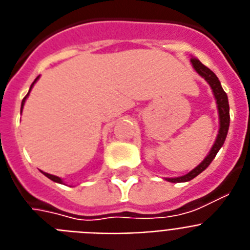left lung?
<instances>
[{
  "label": "left lung",
  "mask_w": 250,
  "mask_h": 250,
  "mask_svg": "<svg viewBox=\"0 0 250 250\" xmlns=\"http://www.w3.org/2000/svg\"><path fill=\"white\" fill-rule=\"evenodd\" d=\"M190 63H192L193 68L196 70V72L202 76L203 79L206 80L208 85L211 86V89H212L213 96H215L216 99V104H217V110H219V119H220V128H219V133H217V137H216V141L213 144L212 148L209 150L208 155H207L203 161L201 163L198 167H196L193 170H190L189 173L186 174V175H182V177H177V178H167V182H171V183H183V182H189L192 180L193 178H196L198 174L202 173L207 167H208L212 160L215 159L216 154L219 152L220 148L222 147V145L225 142V138L228 136V131H229V125H230V113H229V100H228V95L222 89L221 83L219 81L217 76H216L215 73L212 71L209 70L208 67H206L205 64H202L200 61L197 60V58L192 57L190 58Z\"/></svg>",
  "instance_id": "8db88e82"
}]
</instances>
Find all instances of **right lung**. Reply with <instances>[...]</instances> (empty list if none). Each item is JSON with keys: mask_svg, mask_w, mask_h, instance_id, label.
Segmentation results:
<instances>
[{"mask_svg": "<svg viewBox=\"0 0 250 250\" xmlns=\"http://www.w3.org/2000/svg\"><path fill=\"white\" fill-rule=\"evenodd\" d=\"M39 79V76L37 77V79L34 80V83H31V86H30V90H31V87H33V86H34V83H37V80ZM30 90H29V93H30ZM29 93L26 94V96H25L24 99H22V102H21V112H22V108H24V104H25V100H26V98H28L29 96ZM42 173L44 174V175H45V177L47 178H49L50 180H53V182H56V183H61V184H63V180L61 179L60 177H56V175H52V174H48V173H44V171H42Z\"/></svg>", "mask_w": 250, "mask_h": 250, "instance_id": "1", "label": "right lung"}]
</instances>
